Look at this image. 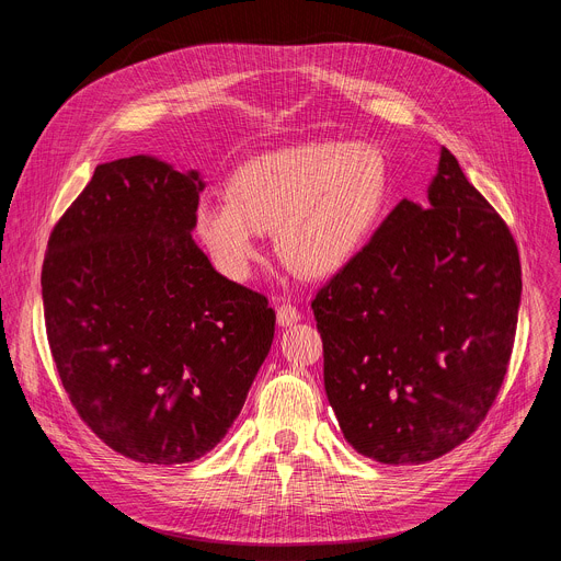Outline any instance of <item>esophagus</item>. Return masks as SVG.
<instances>
[{
	"label": "esophagus",
	"mask_w": 561,
	"mask_h": 561,
	"mask_svg": "<svg viewBox=\"0 0 561 561\" xmlns=\"http://www.w3.org/2000/svg\"><path fill=\"white\" fill-rule=\"evenodd\" d=\"M302 318V313L293 307L290 302H282L279 307H277V322L282 328H290V325H296V322Z\"/></svg>",
	"instance_id": "34e87169"
}]
</instances>
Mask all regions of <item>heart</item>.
I'll use <instances>...</instances> for the list:
<instances>
[{"instance_id":"obj_1","label":"heart","mask_w":561,"mask_h":561,"mask_svg":"<svg viewBox=\"0 0 561 561\" xmlns=\"http://www.w3.org/2000/svg\"><path fill=\"white\" fill-rule=\"evenodd\" d=\"M391 170L364 140H309L259 154L229 176L227 197H204L195 229L216 268L245 282L275 229L279 256L307 277L355 259L387 209Z\"/></svg>"}]
</instances>
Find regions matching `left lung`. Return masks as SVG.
Segmentation results:
<instances>
[{"mask_svg":"<svg viewBox=\"0 0 561 561\" xmlns=\"http://www.w3.org/2000/svg\"><path fill=\"white\" fill-rule=\"evenodd\" d=\"M518 305L514 236L440 147L427 202L402 199L311 302L347 444L393 466L463 444L503 387Z\"/></svg>","mask_w":561,"mask_h":561,"instance_id":"obj_1","label":"left lung"}]
</instances>
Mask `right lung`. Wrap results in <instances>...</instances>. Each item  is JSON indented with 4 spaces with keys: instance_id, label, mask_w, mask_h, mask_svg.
Segmentation results:
<instances>
[{
    "instance_id": "right-lung-1",
    "label": "right lung",
    "mask_w": 561,
    "mask_h": 561,
    "mask_svg": "<svg viewBox=\"0 0 561 561\" xmlns=\"http://www.w3.org/2000/svg\"><path fill=\"white\" fill-rule=\"evenodd\" d=\"M204 182L154 157L95 168L43 263L51 357L81 421L140 463L214 450L268 357L275 311L193 241Z\"/></svg>"
}]
</instances>
